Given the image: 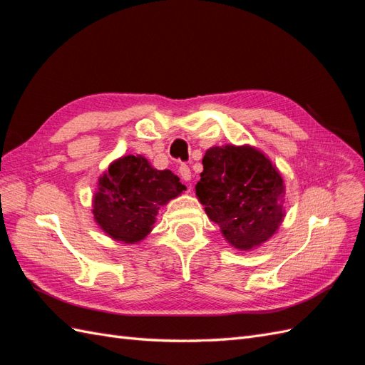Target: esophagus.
Wrapping results in <instances>:
<instances>
[{"label": "esophagus", "instance_id": "obj_1", "mask_svg": "<svg viewBox=\"0 0 365 365\" xmlns=\"http://www.w3.org/2000/svg\"><path fill=\"white\" fill-rule=\"evenodd\" d=\"M178 172H180V175H181V178L184 180V181H190V178H192V172H190V168L187 164H181L180 165V169H178Z\"/></svg>", "mask_w": 365, "mask_h": 365}]
</instances>
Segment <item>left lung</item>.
Returning <instances> with one entry per match:
<instances>
[{
	"mask_svg": "<svg viewBox=\"0 0 365 365\" xmlns=\"http://www.w3.org/2000/svg\"><path fill=\"white\" fill-rule=\"evenodd\" d=\"M195 190L231 245L251 250L277 231L284 187L271 161L250 146L212 148Z\"/></svg>",
	"mask_w": 365,
	"mask_h": 365,
	"instance_id": "left-lung-1",
	"label": "left lung"
}]
</instances>
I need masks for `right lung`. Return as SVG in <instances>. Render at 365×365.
<instances>
[{
	"mask_svg": "<svg viewBox=\"0 0 365 365\" xmlns=\"http://www.w3.org/2000/svg\"><path fill=\"white\" fill-rule=\"evenodd\" d=\"M184 189L170 170L153 169L141 155L123 157L98 180L96 222L111 237L134 244L149 233L160 207Z\"/></svg>",
	"mask_w": 365,
	"mask_h": 365,
	"instance_id": "1",
	"label": "right lung"
}]
</instances>
